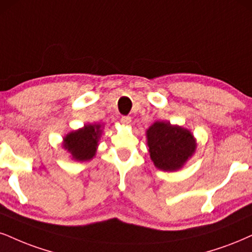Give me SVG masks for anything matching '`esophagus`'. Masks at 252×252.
<instances>
[{
  "mask_svg": "<svg viewBox=\"0 0 252 252\" xmlns=\"http://www.w3.org/2000/svg\"><path fill=\"white\" fill-rule=\"evenodd\" d=\"M120 121L124 124V125H129V124H131V121H132V118L128 117V116H124V117H121Z\"/></svg>",
  "mask_w": 252,
  "mask_h": 252,
  "instance_id": "34e87169",
  "label": "esophagus"
}]
</instances>
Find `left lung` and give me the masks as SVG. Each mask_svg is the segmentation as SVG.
<instances>
[{"mask_svg":"<svg viewBox=\"0 0 252 252\" xmlns=\"http://www.w3.org/2000/svg\"><path fill=\"white\" fill-rule=\"evenodd\" d=\"M151 159L157 168L174 172L182 168L195 153L196 141L191 132L168 121H155L146 132Z\"/></svg>","mask_w":252,"mask_h":252,"instance_id":"1","label":"left lung"}]
</instances>
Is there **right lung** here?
Returning <instances> with one entry per match:
<instances>
[{"mask_svg": "<svg viewBox=\"0 0 252 252\" xmlns=\"http://www.w3.org/2000/svg\"><path fill=\"white\" fill-rule=\"evenodd\" d=\"M101 125H85L67 134L63 139V147L71 154L73 160L89 161L95 155L98 141L101 134Z\"/></svg>", "mask_w": 252, "mask_h": 252, "instance_id": "right-lung-1", "label": "right lung"}]
</instances>
